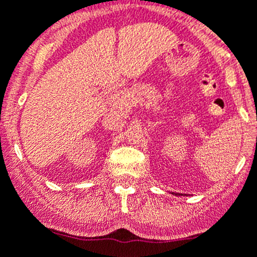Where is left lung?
Here are the masks:
<instances>
[{
	"instance_id": "8db88e82",
	"label": "left lung",
	"mask_w": 257,
	"mask_h": 257,
	"mask_svg": "<svg viewBox=\"0 0 257 257\" xmlns=\"http://www.w3.org/2000/svg\"><path fill=\"white\" fill-rule=\"evenodd\" d=\"M172 194H174V193H172ZM175 196H178V193H176V194H175Z\"/></svg>"
}]
</instances>
